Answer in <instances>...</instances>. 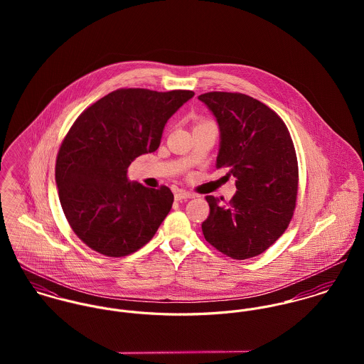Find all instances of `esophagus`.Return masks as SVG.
<instances>
[{
	"mask_svg": "<svg viewBox=\"0 0 364 364\" xmlns=\"http://www.w3.org/2000/svg\"><path fill=\"white\" fill-rule=\"evenodd\" d=\"M192 198H195V196L189 192H185V191H176L175 192V199L176 200H188V199H192Z\"/></svg>",
	"mask_w": 364,
	"mask_h": 364,
	"instance_id": "34e87169",
	"label": "esophagus"
}]
</instances>
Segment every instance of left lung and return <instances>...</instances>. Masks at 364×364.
<instances>
[{"mask_svg":"<svg viewBox=\"0 0 364 364\" xmlns=\"http://www.w3.org/2000/svg\"><path fill=\"white\" fill-rule=\"evenodd\" d=\"M220 129L215 166L237 178L230 203L206 196L208 244L232 259L264 252L287 228L296 208L299 166L284 122L259 101L234 92L199 97Z\"/></svg>","mask_w":364,"mask_h":364,"instance_id":"left-lung-1","label":"left lung"}]
</instances>
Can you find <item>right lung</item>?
Returning <instances> with one entry per match:
<instances>
[{
	"mask_svg": "<svg viewBox=\"0 0 364 364\" xmlns=\"http://www.w3.org/2000/svg\"><path fill=\"white\" fill-rule=\"evenodd\" d=\"M193 91L117 90L85 109L71 126L55 161L64 215L91 250L112 258L146 245L169 213L166 186L127 179L129 165L159 147L168 119Z\"/></svg>",
	"mask_w": 364,
	"mask_h": 364,
	"instance_id": "add662e5",
	"label": "right lung"
}]
</instances>
